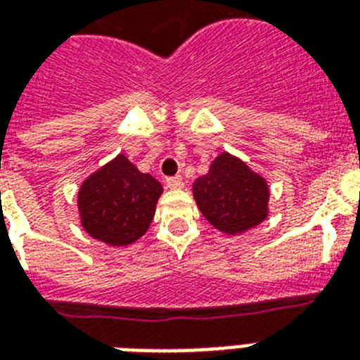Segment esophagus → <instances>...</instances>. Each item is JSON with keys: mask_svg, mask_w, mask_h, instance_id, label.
Returning a JSON list of instances; mask_svg holds the SVG:
<instances>
[{"mask_svg": "<svg viewBox=\"0 0 360 360\" xmlns=\"http://www.w3.org/2000/svg\"><path fill=\"white\" fill-rule=\"evenodd\" d=\"M166 186H168V188H172V191L183 188V177H181V175H174V177H168V179H166Z\"/></svg>", "mask_w": 360, "mask_h": 360, "instance_id": "1", "label": "esophagus"}]
</instances>
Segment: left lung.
Wrapping results in <instances>:
<instances>
[{
	"mask_svg": "<svg viewBox=\"0 0 360 360\" xmlns=\"http://www.w3.org/2000/svg\"><path fill=\"white\" fill-rule=\"evenodd\" d=\"M194 198L202 214L224 233H240L267 217V183L239 158L222 153L207 175L194 181Z\"/></svg>",
	"mask_w": 360,
	"mask_h": 360,
	"instance_id": "left-lung-1",
	"label": "left lung"
}]
</instances>
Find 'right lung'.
Listing matches in <instances>:
<instances>
[{"label":"right lung","mask_w":360,"mask_h":360,"mask_svg":"<svg viewBox=\"0 0 360 360\" xmlns=\"http://www.w3.org/2000/svg\"><path fill=\"white\" fill-rule=\"evenodd\" d=\"M162 185L120 155L93 174L78 194L82 226L95 239L124 246L140 239L155 217Z\"/></svg>","instance_id":"obj_1"}]
</instances>
